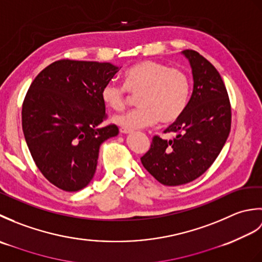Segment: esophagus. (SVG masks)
I'll return each instance as SVG.
<instances>
[{
    "mask_svg": "<svg viewBox=\"0 0 262 262\" xmlns=\"http://www.w3.org/2000/svg\"><path fill=\"white\" fill-rule=\"evenodd\" d=\"M133 130L132 129H128V128H125V127H121L120 128V133L121 134H130Z\"/></svg>",
    "mask_w": 262,
    "mask_h": 262,
    "instance_id": "obj_1",
    "label": "esophagus"
}]
</instances>
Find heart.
Segmentation results:
<instances>
[{
  "mask_svg": "<svg viewBox=\"0 0 262 262\" xmlns=\"http://www.w3.org/2000/svg\"><path fill=\"white\" fill-rule=\"evenodd\" d=\"M127 91L137 96L140 108L115 117V122L128 129L152 126L161 121L171 124L185 111L190 96V80L179 69L143 60L124 73V85L108 82L101 90L105 107L114 111L124 110L127 104Z\"/></svg>",
  "mask_w": 262,
  "mask_h": 262,
  "instance_id": "obj_1",
  "label": "heart"
}]
</instances>
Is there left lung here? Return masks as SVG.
<instances>
[{
    "instance_id": "1",
    "label": "left lung",
    "mask_w": 262,
    "mask_h": 262,
    "mask_svg": "<svg viewBox=\"0 0 262 262\" xmlns=\"http://www.w3.org/2000/svg\"><path fill=\"white\" fill-rule=\"evenodd\" d=\"M182 54L192 70L193 91L183 114L164 133L154 136L142 164L164 186H180L197 179L214 163L231 130V103L224 82L213 64L199 53Z\"/></svg>"
}]
</instances>
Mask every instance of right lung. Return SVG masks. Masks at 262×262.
<instances>
[{
  "instance_id": "1",
  "label": "right lung",
  "mask_w": 262,
  "mask_h": 262,
  "mask_svg": "<svg viewBox=\"0 0 262 262\" xmlns=\"http://www.w3.org/2000/svg\"><path fill=\"white\" fill-rule=\"evenodd\" d=\"M118 66L60 59L33 80L22 104V130L38 169L64 191H79L96 173L100 145L118 135L101 90Z\"/></svg>"
}]
</instances>
